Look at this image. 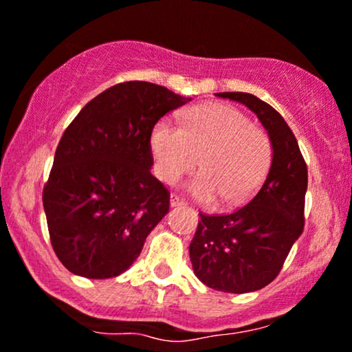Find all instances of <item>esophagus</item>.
Segmentation results:
<instances>
[{
  "label": "esophagus",
  "mask_w": 352,
  "mask_h": 352,
  "mask_svg": "<svg viewBox=\"0 0 352 352\" xmlns=\"http://www.w3.org/2000/svg\"><path fill=\"white\" fill-rule=\"evenodd\" d=\"M170 206H172V207H182V206H186V201H184V199H180L179 195L172 194V195H170Z\"/></svg>",
  "instance_id": "obj_1"
}]
</instances>
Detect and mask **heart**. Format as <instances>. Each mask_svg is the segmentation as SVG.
<instances>
[{"mask_svg": "<svg viewBox=\"0 0 352 352\" xmlns=\"http://www.w3.org/2000/svg\"><path fill=\"white\" fill-rule=\"evenodd\" d=\"M150 148L158 173L175 184L194 170L188 192L201 202L234 206L250 197L268 173L273 145L263 128L226 104H202L188 111L182 128L162 120L151 129Z\"/></svg>", "mask_w": 352, "mask_h": 352, "instance_id": "heart-1", "label": "heart"}]
</instances>
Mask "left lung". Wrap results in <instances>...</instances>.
I'll list each match as a JSON object with an SVG mask.
<instances>
[{"label": "left lung", "instance_id": "left-lung-1", "mask_svg": "<svg viewBox=\"0 0 352 352\" xmlns=\"http://www.w3.org/2000/svg\"><path fill=\"white\" fill-rule=\"evenodd\" d=\"M238 101L261 121L273 145V160L260 190L229 214H201L188 246L202 283L226 294L260 290L276 278L303 231L307 165L282 114L248 92H217Z\"/></svg>", "mask_w": 352, "mask_h": 352}]
</instances>
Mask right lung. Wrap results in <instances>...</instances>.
I'll list each match as a JSON object with an SVG mask.
<instances>
[{"instance_id": "obj_1", "label": "right lung", "mask_w": 352, "mask_h": 352, "mask_svg": "<svg viewBox=\"0 0 352 352\" xmlns=\"http://www.w3.org/2000/svg\"><path fill=\"white\" fill-rule=\"evenodd\" d=\"M190 98L129 80L89 101L62 135L43 187L50 243L74 275L113 278L140 256L170 209L151 175L157 121Z\"/></svg>"}]
</instances>
